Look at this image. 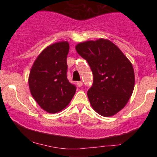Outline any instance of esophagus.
Returning <instances> with one entry per match:
<instances>
[{
  "instance_id": "obj_1",
  "label": "esophagus",
  "mask_w": 157,
  "mask_h": 157,
  "mask_svg": "<svg viewBox=\"0 0 157 157\" xmlns=\"http://www.w3.org/2000/svg\"><path fill=\"white\" fill-rule=\"evenodd\" d=\"M77 86H78V87H81V86H82V81H80V82H77Z\"/></svg>"
}]
</instances>
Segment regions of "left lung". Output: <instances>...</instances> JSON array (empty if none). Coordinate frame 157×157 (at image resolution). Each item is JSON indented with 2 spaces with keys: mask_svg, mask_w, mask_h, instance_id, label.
Returning <instances> with one entry per match:
<instances>
[{
  "mask_svg": "<svg viewBox=\"0 0 157 157\" xmlns=\"http://www.w3.org/2000/svg\"><path fill=\"white\" fill-rule=\"evenodd\" d=\"M75 48L93 73L92 86L87 92L91 105L102 117L116 114L134 91V71L130 60L107 39L86 41Z\"/></svg>",
  "mask_w": 157,
  "mask_h": 157,
  "instance_id": "obj_1",
  "label": "left lung"
}]
</instances>
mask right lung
<instances>
[{"label":"right lung","instance_id":"1","mask_svg":"<svg viewBox=\"0 0 157 157\" xmlns=\"http://www.w3.org/2000/svg\"><path fill=\"white\" fill-rule=\"evenodd\" d=\"M68 50L67 41L50 45L41 52L30 71L29 86L32 96L48 113L64 109L76 92V86L67 79Z\"/></svg>","mask_w":157,"mask_h":157}]
</instances>
